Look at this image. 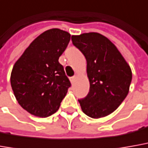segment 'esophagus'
<instances>
[{
	"label": "esophagus",
	"mask_w": 148,
	"mask_h": 148,
	"mask_svg": "<svg viewBox=\"0 0 148 148\" xmlns=\"http://www.w3.org/2000/svg\"><path fill=\"white\" fill-rule=\"evenodd\" d=\"M70 82H74V80H75V76H74V77H71V78H70Z\"/></svg>",
	"instance_id": "obj_1"
}]
</instances>
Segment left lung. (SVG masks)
<instances>
[{
	"instance_id": "obj_1",
	"label": "left lung",
	"mask_w": 148,
	"mask_h": 148,
	"mask_svg": "<svg viewBox=\"0 0 148 148\" xmlns=\"http://www.w3.org/2000/svg\"><path fill=\"white\" fill-rule=\"evenodd\" d=\"M73 45L87 60L90 91L78 99L82 112L91 118L111 114L128 95L132 71L121 53L107 37L90 32L72 36Z\"/></svg>"
}]
</instances>
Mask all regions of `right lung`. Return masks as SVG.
Segmentation results:
<instances>
[{
	"mask_svg": "<svg viewBox=\"0 0 148 148\" xmlns=\"http://www.w3.org/2000/svg\"><path fill=\"white\" fill-rule=\"evenodd\" d=\"M70 40L67 32L48 30L32 41L14 65L12 90L18 103L32 115L51 116L66 95L71 84L58 59Z\"/></svg>",
	"mask_w": 148,
	"mask_h": 148,
	"instance_id": "right-lung-1",
	"label": "right lung"
}]
</instances>
